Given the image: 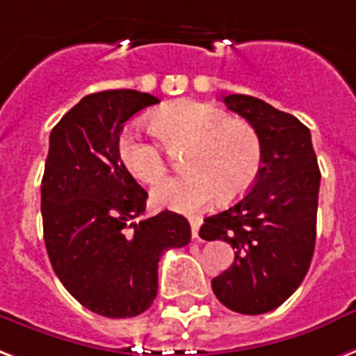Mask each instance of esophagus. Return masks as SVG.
Wrapping results in <instances>:
<instances>
[{"label": "esophagus", "mask_w": 356, "mask_h": 356, "mask_svg": "<svg viewBox=\"0 0 356 356\" xmlns=\"http://www.w3.org/2000/svg\"><path fill=\"white\" fill-rule=\"evenodd\" d=\"M191 228H192V238H198V232H200V226H202V218L200 217H191Z\"/></svg>", "instance_id": "34e87169"}]
</instances>
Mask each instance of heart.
Returning a JSON list of instances; mask_svg holds the SVG:
<instances>
[{
	"label": "heart",
	"instance_id": "1",
	"mask_svg": "<svg viewBox=\"0 0 356 356\" xmlns=\"http://www.w3.org/2000/svg\"><path fill=\"white\" fill-rule=\"evenodd\" d=\"M151 126L170 151H185L188 175L170 179L152 191V202L175 211L194 213L220 198L236 200L249 191L262 168V141L249 122L230 118L211 104L181 99L164 105ZM118 158L131 175L156 185L170 162L162 145L126 128L118 138Z\"/></svg>",
	"mask_w": 356,
	"mask_h": 356
}]
</instances>
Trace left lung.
I'll return each instance as SVG.
<instances>
[{
	"label": "left lung",
	"mask_w": 356,
	"mask_h": 356,
	"mask_svg": "<svg viewBox=\"0 0 356 356\" xmlns=\"http://www.w3.org/2000/svg\"><path fill=\"white\" fill-rule=\"evenodd\" d=\"M259 131L262 168L243 198L207 217L200 236L232 245L234 264L211 281L218 302L243 315L268 313L304 281L317 238L321 171L307 126L259 97H222Z\"/></svg>",
	"instance_id": "1"
}]
</instances>
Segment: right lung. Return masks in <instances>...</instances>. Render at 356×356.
<instances>
[{
    "instance_id": "1",
    "label": "right lung",
    "mask_w": 356,
    "mask_h": 356,
    "mask_svg": "<svg viewBox=\"0 0 356 356\" xmlns=\"http://www.w3.org/2000/svg\"><path fill=\"white\" fill-rule=\"evenodd\" d=\"M158 97L138 90L84 96L51 131L41 181V213L52 270L86 309L136 317L158 291V262L191 241L183 215L141 218L147 192L118 158V138Z\"/></svg>"
}]
</instances>
